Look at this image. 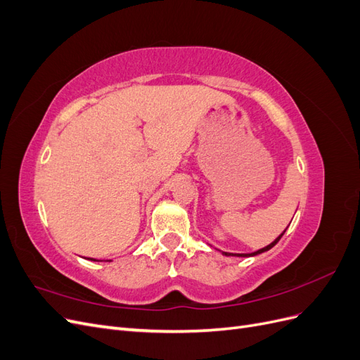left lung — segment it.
Wrapping results in <instances>:
<instances>
[{
	"label": "left lung",
	"instance_id": "1",
	"mask_svg": "<svg viewBox=\"0 0 360 360\" xmlns=\"http://www.w3.org/2000/svg\"><path fill=\"white\" fill-rule=\"evenodd\" d=\"M285 233V231H284ZM284 233H282L278 238H276V240L275 242H271L269 246H266V248H263V249H258L257 250V252H252V254H236V257H252V255H258V254H261V252H266V250H269V249H271V248H274L278 242H279V238L282 237V236H284ZM225 255H234V254H228V252H224Z\"/></svg>",
	"mask_w": 360,
	"mask_h": 360
}]
</instances>
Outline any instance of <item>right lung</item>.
Returning <instances> with one entry per match:
<instances>
[{
	"mask_svg": "<svg viewBox=\"0 0 360 360\" xmlns=\"http://www.w3.org/2000/svg\"><path fill=\"white\" fill-rule=\"evenodd\" d=\"M91 259H93V258H91ZM94 261H96V259H94Z\"/></svg>",
	"mask_w": 360,
	"mask_h": 360,
	"instance_id": "obj_1",
	"label": "right lung"
}]
</instances>
